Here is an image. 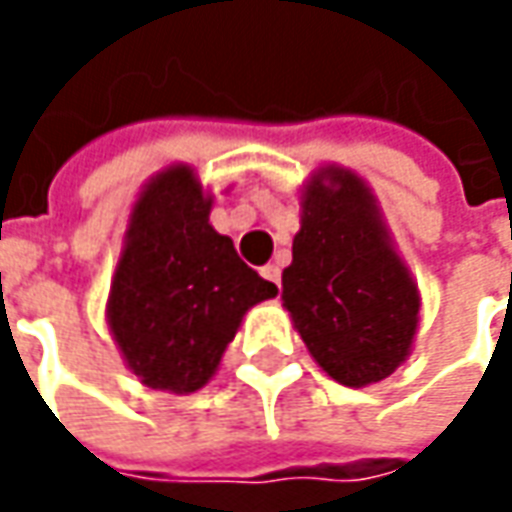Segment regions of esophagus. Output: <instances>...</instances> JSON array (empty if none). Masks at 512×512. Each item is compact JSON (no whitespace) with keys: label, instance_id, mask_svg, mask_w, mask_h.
<instances>
[{"label":"esophagus","instance_id":"1","mask_svg":"<svg viewBox=\"0 0 512 512\" xmlns=\"http://www.w3.org/2000/svg\"><path fill=\"white\" fill-rule=\"evenodd\" d=\"M262 276H265L267 282H273L276 287H282V267L279 265H265L262 267Z\"/></svg>","mask_w":512,"mask_h":512}]
</instances>
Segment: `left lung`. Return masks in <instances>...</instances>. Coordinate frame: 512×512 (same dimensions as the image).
Instances as JSON below:
<instances>
[{"label":"left lung","instance_id":"8db88e82","mask_svg":"<svg viewBox=\"0 0 512 512\" xmlns=\"http://www.w3.org/2000/svg\"><path fill=\"white\" fill-rule=\"evenodd\" d=\"M299 207L293 262L282 273L293 327L330 379L344 387L382 382L413 350L419 285L359 173L319 168Z\"/></svg>","mask_w":512,"mask_h":512}]
</instances>
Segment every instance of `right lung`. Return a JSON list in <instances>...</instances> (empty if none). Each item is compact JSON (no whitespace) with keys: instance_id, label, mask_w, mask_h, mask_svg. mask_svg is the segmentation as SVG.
I'll return each mask as SVG.
<instances>
[{"instance_id":"right-lung-1","label":"right lung","mask_w":512,"mask_h":512,"mask_svg":"<svg viewBox=\"0 0 512 512\" xmlns=\"http://www.w3.org/2000/svg\"><path fill=\"white\" fill-rule=\"evenodd\" d=\"M210 207L185 162L150 176L130 207L105 316L128 370L153 390H202L247 310L279 293L213 230Z\"/></svg>"}]
</instances>
